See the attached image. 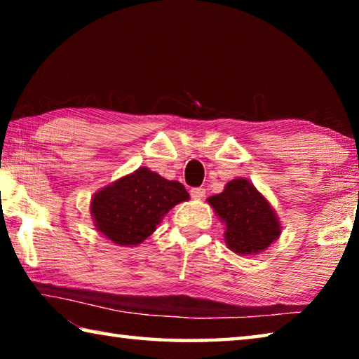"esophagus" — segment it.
Here are the masks:
<instances>
[{"mask_svg":"<svg viewBox=\"0 0 359 359\" xmlns=\"http://www.w3.org/2000/svg\"><path fill=\"white\" fill-rule=\"evenodd\" d=\"M191 198L193 199H203L205 196V188L198 187V188H191Z\"/></svg>","mask_w":359,"mask_h":359,"instance_id":"1","label":"esophagus"}]
</instances>
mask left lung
Listing matches in <instances>:
<instances>
[{"instance_id": "obj_1", "label": "left lung", "mask_w": 359, "mask_h": 359, "mask_svg": "<svg viewBox=\"0 0 359 359\" xmlns=\"http://www.w3.org/2000/svg\"><path fill=\"white\" fill-rule=\"evenodd\" d=\"M224 226V242L241 257L267 250L280 238V220L271 203L244 177L229 180L224 190L208 198Z\"/></svg>"}]
</instances>
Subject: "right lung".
Returning <instances> with one entry per match:
<instances>
[{
	"label": "right lung",
	"mask_w": 359,
	"mask_h": 359,
	"mask_svg": "<svg viewBox=\"0 0 359 359\" xmlns=\"http://www.w3.org/2000/svg\"><path fill=\"white\" fill-rule=\"evenodd\" d=\"M190 199L180 182L141 166L96 191L90 212L96 229L120 247H135L154 234L174 205Z\"/></svg>",
	"instance_id": "right-lung-1"
}]
</instances>
